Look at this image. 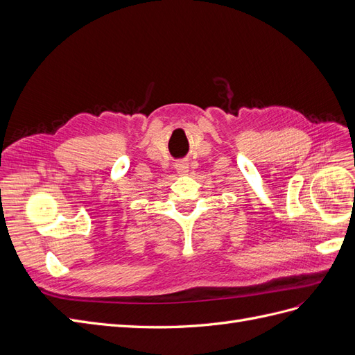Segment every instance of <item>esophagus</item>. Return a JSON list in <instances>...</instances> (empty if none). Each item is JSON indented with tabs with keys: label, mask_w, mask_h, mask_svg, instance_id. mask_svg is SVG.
I'll use <instances>...</instances> for the list:
<instances>
[{
	"label": "esophagus",
	"mask_w": 355,
	"mask_h": 355,
	"mask_svg": "<svg viewBox=\"0 0 355 355\" xmlns=\"http://www.w3.org/2000/svg\"><path fill=\"white\" fill-rule=\"evenodd\" d=\"M189 164H188V161L187 159H180V161H178V163H175V168H176V171L179 175H187L188 173V167Z\"/></svg>",
	"instance_id": "obj_1"
}]
</instances>
